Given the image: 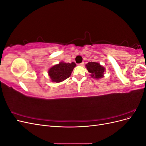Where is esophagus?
Returning a JSON list of instances; mask_svg holds the SVG:
<instances>
[{"mask_svg":"<svg viewBox=\"0 0 146 146\" xmlns=\"http://www.w3.org/2000/svg\"><path fill=\"white\" fill-rule=\"evenodd\" d=\"M78 66H83V65H84V62H82V63H80V64H78Z\"/></svg>","mask_w":146,"mask_h":146,"instance_id":"esophagus-1","label":"esophagus"}]
</instances>
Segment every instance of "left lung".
Instances as JSON below:
<instances>
[{
  "label": "left lung",
  "mask_w": 146,
  "mask_h": 146,
  "mask_svg": "<svg viewBox=\"0 0 146 146\" xmlns=\"http://www.w3.org/2000/svg\"><path fill=\"white\" fill-rule=\"evenodd\" d=\"M88 71L91 74V77L99 79L104 77L105 68L99 63L96 62H89L86 64Z\"/></svg>",
  "instance_id": "obj_1"
}]
</instances>
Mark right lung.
<instances>
[{"label":"right lung","instance_id":"right-lung-1","mask_svg":"<svg viewBox=\"0 0 146 146\" xmlns=\"http://www.w3.org/2000/svg\"><path fill=\"white\" fill-rule=\"evenodd\" d=\"M76 66V64L74 62L71 63L60 62L49 69L48 71V76L52 82H61L70 76Z\"/></svg>","mask_w":146,"mask_h":146}]
</instances>
